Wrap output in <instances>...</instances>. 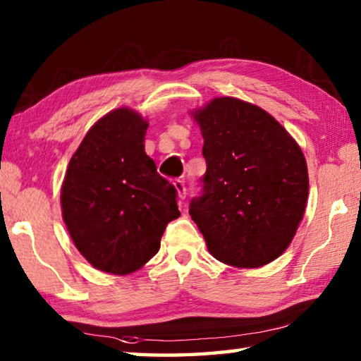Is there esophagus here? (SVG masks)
<instances>
[{"label":"esophagus","instance_id":"obj_1","mask_svg":"<svg viewBox=\"0 0 361 361\" xmlns=\"http://www.w3.org/2000/svg\"><path fill=\"white\" fill-rule=\"evenodd\" d=\"M173 185H175V188H176V191H178V197H180L181 200H185V199H186V185H185V180L176 178V180L173 181Z\"/></svg>","mask_w":361,"mask_h":361}]
</instances>
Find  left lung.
I'll return each instance as SVG.
<instances>
[{"mask_svg":"<svg viewBox=\"0 0 361 361\" xmlns=\"http://www.w3.org/2000/svg\"><path fill=\"white\" fill-rule=\"evenodd\" d=\"M194 118L207 170L189 215L218 261L264 266L285 252L304 215L302 151L271 114L247 102L221 97Z\"/></svg>","mask_w":361,"mask_h":361,"instance_id":"left-lung-1","label":"left lung"}]
</instances>
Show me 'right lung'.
I'll return each instance as SVG.
<instances>
[{
	"instance_id": "obj_1",
	"label": "right lung",
	"mask_w": 361,
	"mask_h": 361,
	"mask_svg": "<svg viewBox=\"0 0 361 361\" xmlns=\"http://www.w3.org/2000/svg\"><path fill=\"white\" fill-rule=\"evenodd\" d=\"M146 127L137 113L114 109L87 132L66 170L63 221L76 248L103 272L142 267L180 216L178 191L145 152Z\"/></svg>"
}]
</instances>
